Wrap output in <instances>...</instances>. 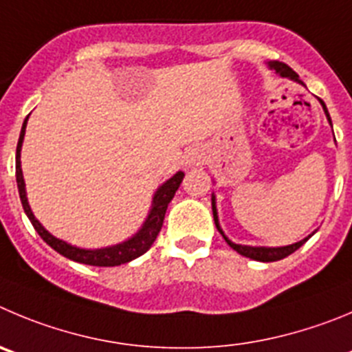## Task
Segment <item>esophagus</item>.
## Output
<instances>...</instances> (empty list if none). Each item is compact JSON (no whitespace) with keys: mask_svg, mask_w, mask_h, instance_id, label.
I'll return each instance as SVG.
<instances>
[{"mask_svg":"<svg viewBox=\"0 0 352 352\" xmlns=\"http://www.w3.org/2000/svg\"><path fill=\"white\" fill-rule=\"evenodd\" d=\"M201 160H203L201 154H199L198 151H195V153L187 154L186 163H187V165H199V163H201Z\"/></svg>","mask_w":352,"mask_h":352,"instance_id":"34e87169","label":"esophagus"}]
</instances>
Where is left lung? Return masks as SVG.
<instances>
[{
  "mask_svg": "<svg viewBox=\"0 0 352 352\" xmlns=\"http://www.w3.org/2000/svg\"><path fill=\"white\" fill-rule=\"evenodd\" d=\"M271 65L272 69H274L276 72H280L281 76H288V78H292V80H295V81H298V83H302L300 80H298V74L297 72L294 71V69L290 67V65H287L285 64V62H280V60H274V62H271ZM321 102V106H323V109H324V113H327V116H328V121H330V124H331V120H330V114H328V111H327V106H324V102L323 100H320ZM213 201H212V210H213V221H215V226H217V229H219V232H221L222 236H224V232H222V229H221V226H219V219H217V208H215V198H212ZM311 236H307V238L305 239H302V241H298V243H294V245H288V246H281V248H255V246H243V245H234V243L232 241H229L228 238H226L224 236V239L226 241H228V245L231 246L232 250H236L238 252L239 255H243V257H248V258H252V261H258V262H276V261H281V258H285V257H288V255H292L294 254L295 250H298V248H300L302 245H304L305 241H307V239H309Z\"/></svg>",
  "mask_w": 352,
  "mask_h": 352,
  "instance_id": "left-lung-1",
  "label": "left lung"
}]
</instances>
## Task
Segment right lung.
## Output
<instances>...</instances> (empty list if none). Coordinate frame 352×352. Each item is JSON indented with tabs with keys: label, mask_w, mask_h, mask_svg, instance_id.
Masks as SVG:
<instances>
[{
	"label": "right lung",
	"mask_w": 352,
	"mask_h": 352,
	"mask_svg": "<svg viewBox=\"0 0 352 352\" xmlns=\"http://www.w3.org/2000/svg\"><path fill=\"white\" fill-rule=\"evenodd\" d=\"M25 124H28V118H25L24 124H22L21 137H19L17 154H15V177H17L19 196H21V201H22V206H24L25 215L29 217L32 228L38 231V234L41 236L43 241L48 243L55 252H58V254L64 255V257L71 258V261L80 262V264L98 265V267H113V265L126 264V262L133 261V258L146 254L151 246H153L154 239H156L157 234H160L161 228H163V221H165V213H166V208H168V203L172 201L173 196H175L177 189H179L180 182H182L184 179V173L182 172L175 173L172 179L166 180V182L157 189L153 199V210H151L149 217H147L146 224H144V228L140 229L133 238L121 243V245L111 246V248H102V250H83V248H76V246L67 245L65 241H60V239L54 238L48 231H45V228L36 221V217L32 215L31 208H29V203H28V198H25V189H24V177H22V168H21V147H22V140H24Z\"/></svg>",
	"instance_id": "right-lung-1"
}]
</instances>
